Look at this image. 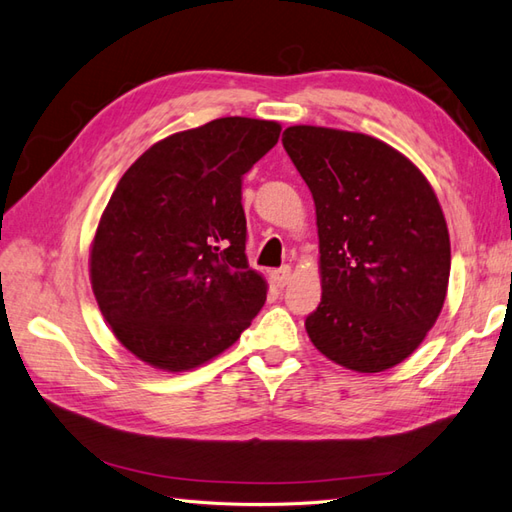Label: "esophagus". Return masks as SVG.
Returning <instances> with one entry per match:
<instances>
[{
	"label": "esophagus",
	"mask_w": 512,
	"mask_h": 512,
	"mask_svg": "<svg viewBox=\"0 0 512 512\" xmlns=\"http://www.w3.org/2000/svg\"><path fill=\"white\" fill-rule=\"evenodd\" d=\"M271 280H274V285L276 287H287L289 285V280H291V267H280V269H276L274 274H271Z\"/></svg>",
	"instance_id": "34e87169"
}]
</instances>
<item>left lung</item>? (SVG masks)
Segmentation results:
<instances>
[{"instance_id":"left-lung-1","label":"left lung","mask_w":512,"mask_h":512,"mask_svg":"<svg viewBox=\"0 0 512 512\" xmlns=\"http://www.w3.org/2000/svg\"><path fill=\"white\" fill-rule=\"evenodd\" d=\"M315 201L322 302L306 333L324 357L383 372L423 344L447 298L451 245L427 177L372 135L295 124L282 133Z\"/></svg>"}]
</instances>
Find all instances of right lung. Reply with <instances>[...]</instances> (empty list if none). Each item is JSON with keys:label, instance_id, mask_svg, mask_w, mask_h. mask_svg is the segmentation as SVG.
<instances>
[{"label": "right lung", "instance_id": "right-lung-1", "mask_svg": "<svg viewBox=\"0 0 512 512\" xmlns=\"http://www.w3.org/2000/svg\"><path fill=\"white\" fill-rule=\"evenodd\" d=\"M280 131L274 120H212L155 142L120 177L89 249V280L113 335L140 361L199 368L263 309L241 184Z\"/></svg>", "mask_w": 512, "mask_h": 512}]
</instances>
